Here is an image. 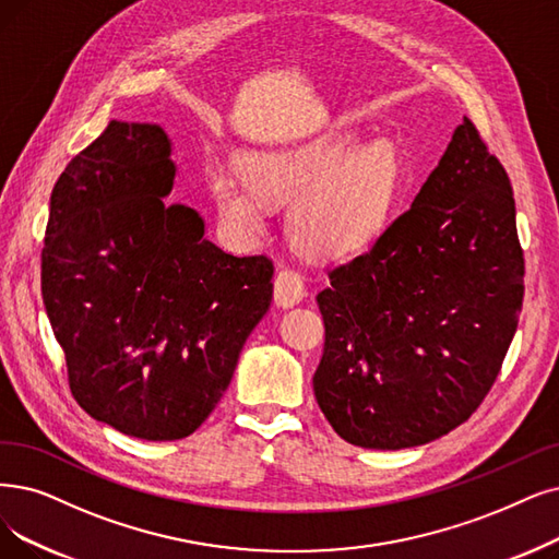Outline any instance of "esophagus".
Returning a JSON list of instances; mask_svg holds the SVG:
<instances>
[{
    "label": "esophagus",
    "instance_id": "34e87169",
    "mask_svg": "<svg viewBox=\"0 0 559 559\" xmlns=\"http://www.w3.org/2000/svg\"><path fill=\"white\" fill-rule=\"evenodd\" d=\"M275 305L277 307H294L305 298V282L294 271H280L275 277Z\"/></svg>",
    "mask_w": 559,
    "mask_h": 559
}]
</instances>
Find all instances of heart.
<instances>
[{
  "label": "heart",
  "instance_id": "1",
  "mask_svg": "<svg viewBox=\"0 0 559 559\" xmlns=\"http://www.w3.org/2000/svg\"><path fill=\"white\" fill-rule=\"evenodd\" d=\"M211 192L227 227H261L271 202H288L286 231L317 259L362 252L383 234L404 186V160L394 142L360 146L350 130H332L294 144L242 153V169L215 165Z\"/></svg>",
  "mask_w": 559,
  "mask_h": 559
}]
</instances>
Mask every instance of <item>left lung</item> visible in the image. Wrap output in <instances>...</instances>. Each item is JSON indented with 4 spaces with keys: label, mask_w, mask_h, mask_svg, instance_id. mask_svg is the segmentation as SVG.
Listing matches in <instances>:
<instances>
[{
    "label": "left lung",
    "mask_w": 559,
    "mask_h": 559,
    "mask_svg": "<svg viewBox=\"0 0 559 559\" xmlns=\"http://www.w3.org/2000/svg\"><path fill=\"white\" fill-rule=\"evenodd\" d=\"M523 273L509 176L463 117L411 209L317 296L314 394L332 429L367 450L456 429L498 378Z\"/></svg>",
    "instance_id": "left-lung-1"
}]
</instances>
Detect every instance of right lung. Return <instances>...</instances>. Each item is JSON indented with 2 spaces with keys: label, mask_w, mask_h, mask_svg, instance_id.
<instances>
[{
  "label": "right lung",
  "mask_w": 559,
  "mask_h": 559,
  "mask_svg": "<svg viewBox=\"0 0 559 559\" xmlns=\"http://www.w3.org/2000/svg\"><path fill=\"white\" fill-rule=\"evenodd\" d=\"M174 144L158 123L109 121L59 176L43 245V305L71 392L142 440L202 427L273 298V263L234 257L167 204Z\"/></svg>",
  "instance_id": "right-lung-1"
}]
</instances>
